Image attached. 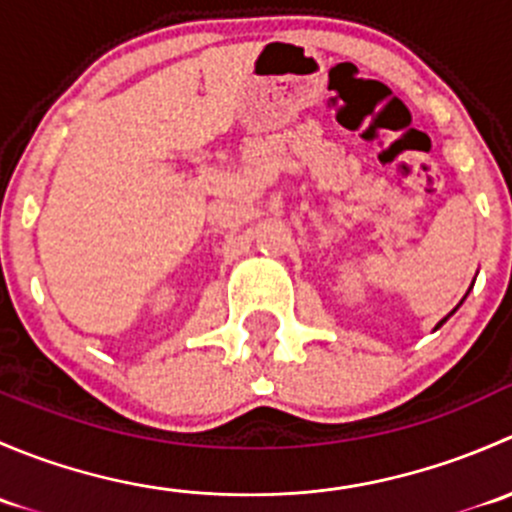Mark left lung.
<instances>
[{
	"label": "left lung",
	"instance_id": "8db88e82",
	"mask_svg": "<svg viewBox=\"0 0 512 512\" xmlns=\"http://www.w3.org/2000/svg\"><path fill=\"white\" fill-rule=\"evenodd\" d=\"M453 312H456V309H453ZM446 319H448V317H446ZM446 319H441V322H438V327H441V324H443V322H446ZM438 327H436V329H438Z\"/></svg>",
	"mask_w": 512,
	"mask_h": 512
}]
</instances>
